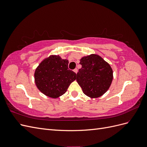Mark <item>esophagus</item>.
<instances>
[{"instance_id":"esophagus-1","label":"esophagus","mask_w":147,"mask_h":147,"mask_svg":"<svg viewBox=\"0 0 147 147\" xmlns=\"http://www.w3.org/2000/svg\"><path fill=\"white\" fill-rule=\"evenodd\" d=\"M74 72H75V73H77L78 72V69H75L74 70Z\"/></svg>"}]
</instances>
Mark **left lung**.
<instances>
[{
  "label": "left lung",
  "instance_id": "left-lung-1",
  "mask_svg": "<svg viewBox=\"0 0 147 147\" xmlns=\"http://www.w3.org/2000/svg\"><path fill=\"white\" fill-rule=\"evenodd\" d=\"M82 68L77 74V81L84 94L91 98L103 95L113 80L110 65L98 55H91L80 59Z\"/></svg>",
  "mask_w": 147,
  "mask_h": 147
}]
</instances>
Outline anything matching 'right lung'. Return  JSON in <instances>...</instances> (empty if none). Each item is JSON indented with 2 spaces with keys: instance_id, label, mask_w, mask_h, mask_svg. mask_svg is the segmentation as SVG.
<instances>
[{
  "instance_id": "add662e5",
  "label": "right lung",
  "mask_w": 147,
  "mask_h": 147,
  "mask_svg": "<svg viewBox=\"0 0 147 147\" xmlns=\"http://www.w3.org/2000/svg\"><path fill=\"white\" fill-rule=\"evenodd\" d=\"M69 61L59 56H50L39 64L34 74L35 82L43 94L57 98L64 94L76 74L68 68Z\"/></svg>"
}]
</instances>
